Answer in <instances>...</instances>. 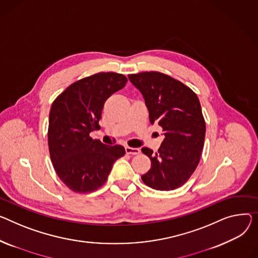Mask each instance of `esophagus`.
<instances>
[{
	"instance_id": "obj_1",
	"label": "esophagus",
	"mask_w": 258,
	"mask_h": 258,
	"mask_svg": "<svg viewBox=\"0 0 258 258\" xmlns=\"http://www.w3.org/2000/svg\"><path fill=\"white\" fill-rule=\"evenodd\" d=\"M125 152L127 154H139L140 153V149L139 148H134V147L126 146L125 147Z\"/></svg>"
}]
</instances>
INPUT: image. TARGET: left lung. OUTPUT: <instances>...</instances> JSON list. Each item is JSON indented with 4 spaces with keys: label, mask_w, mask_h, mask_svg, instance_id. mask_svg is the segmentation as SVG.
I'll return each mask as SVG.
<instances>
[{
    "label": "left lung",
    "mask_w": 258,
    "mask_h": 258,
    "mask_svg": "<svg viewBox=\"0 0 258 258\" xmlns=\"http://www.w3.org/2000/svg\"><path fill=\"white\" fill-rule=\"evenodd\" d=\"M145 99L150 123H158L165 139L158 152H142L151 161L143 182L159 191L175 190L196 170L204 145L205 120L197 94L180 81L159 72L128 76Z\"/></svg>",
    "instance_id": "obj_1"
}]
</instances>
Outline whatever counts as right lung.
<instances>
[{
    "instance_id": "add662e5",
    "label": "right lung",
    "mask_w": 258,
    "mask_h": 258,
    "mask_svg": "<svg viewBox=\"0 0 258 258\" xmlns=\"http://www.w3.org/2000/svg\"><path fill=\"white\" fill-rule=\"evenodd\" d=\"M127 78L98 73L81 79L53 101L48 119V150L61 181L76 193H90L104 184L113 164L125 154L121 145L107 146L92 139L100 128L105 101L123 88Z\"/></svg>"
}]
</instances>
